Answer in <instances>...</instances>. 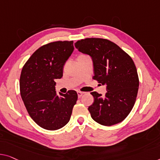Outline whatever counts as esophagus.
<instances>
[{"mask_svg": "<svg viewBox=\"0 0 160 160\" xmlns=\"http://www.w3.org/2000/svg\"><path fill=\"white\" fill-rule=\"evenodd\" d=\"M84 94V92H81V91H78V98H81V96H82V95Z\"/></svg>", "mask_w": 160, "mask_h": 160, "instance_id": "obj_1", "label": "esophagus"}]
</instances>
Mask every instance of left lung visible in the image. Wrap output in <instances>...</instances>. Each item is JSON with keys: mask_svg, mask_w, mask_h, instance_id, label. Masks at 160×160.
<instances>
[{"mask_svg": "<svg viewBox=\"0 0 160 160\" xmlns=\"http://www.w3.org/2000/svg\"><path fill=\"white\" fill-rule=\"evenodd\" d=\"M78 51L91 57L93 79L106 85L104 96L90 92L94 102L88 107L92 118L103 126L124 120L132 110L139 89V77L133 59L115 43L100 38H87L75 43Z\"/></svg>", "mask_w": 160, "mask_h": 160, "instance_id": "obj_1", "label": "left lung"}]
</instances>
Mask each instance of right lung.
I'll return each mask as SVG.
<instances>
[{
  "label": "right lung",
  "mask_w": 160,
  "mask_h": 160,
  "mask_svg": "<svg viewBox=\"0 0 160 160\" xmlns=\"http://www.w3.org/2000/svg\"><path fill=\"white\" fill-rule=\"evenodd\" d=\"M73 50V41L49 43L36 50L21 70V98L31 118L44 129L65 126L76 104L75 90L58 95L54 82L62 77L64 65Z\"/></svg>",
  "instance_id": "right-lung-1"
}]
</instances>
